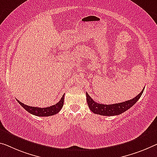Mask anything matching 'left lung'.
<instances>
[{
    "instance_id": "left-lung-1",
    "label": "left lung",
    "mask_w": 157,
    "mask_h": 157,
    "mask_svg": "<svg viewBox=\"0 0 157 157\" xmlns=\"http://www.w3.org/2000/svg\"><path fill=\"white\" fill-rule=\"evenodd\" d=\"M144 89L141 91V93L138 94L136 98L131 100L126 101L118 104H113V105H102V104H99L95 102L92 98H91L88 93H86V100L88 102V107L92 111L94 114H97L102 116H116L119 115L126 110L129 109L132 106H133L139 100L143 94Z\"/></svg>"
}]
</instances>
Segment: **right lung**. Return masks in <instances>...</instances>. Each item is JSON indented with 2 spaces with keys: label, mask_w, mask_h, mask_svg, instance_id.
<instances>
[{
  "label": "right lung",
  "mask_w": 157,
  "mask_h": 157,
  "mask_svg": "<svg viewBox=\"0 0 157 157\" xmlns=\"http://www.w3.org/2000/svg\"><path fill=\"white\" fill-rule=\"evenodd\" d=\"M64 95H63V96H62L61 98V100H60L57 104L45 108L30 107V106L26 105L25 104L21 103L19 100H17V102L20 104L21 107L25 108V109H26L28 112H29L31 114L37 116V117H49V116H52L57 114V113L62 109V108L63 107L64 105Z\"/></svg>",
  "instance_id": "right-lung-1"
}]
</instances>
